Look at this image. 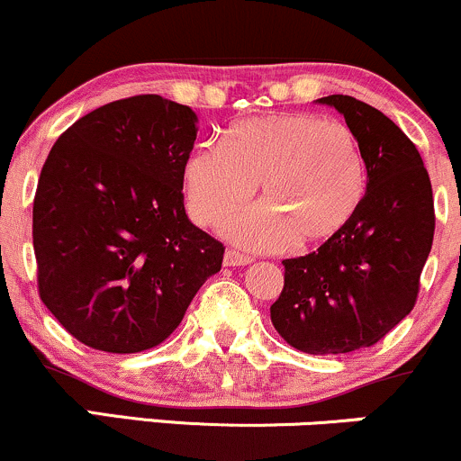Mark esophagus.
<instances>
[{
    "label": "esophagus",
    "mask_w": 461,
    "mask_h": 461,
    "mask_svg": "<svg viewBox=\"0 0 461 461\" xmlns=\"http://www.w3.org/2000/svg\"><path fill=\"white\" fill-rule=\"evenodd\" d=\"M248 263H252V258L248 257V255H244V252H240V250H226V255H224V266L235 267V266H248Z\"/></svg>",
    "instance_id": "obj_1"
}]
</instances>
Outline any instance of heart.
<instances>
[{
	"label": "heart",
	"instance_id": "heart-1",
	"mask_svg": "<svg viewBox=\"0 0 461 461\" xmlns=\"http://www.w3.org/2000/svg\"><path fill=\"white\" fill-rule=\"evenodd\" d=\"M261 187L263 209L224 224L230 240L276 248L335 240L368 191V165L353 132L307 113L250 117L226 131L221 143H204L185 163L189 213L217 224L244 209Z\"/></svg>",
	"mask_w": 461,
	"mask_h": 461
}]
</instances>
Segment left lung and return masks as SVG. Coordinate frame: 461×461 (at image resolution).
Instances as JSON below:
<instances>
[{
	"label": "left lung",
	"mask_w": 461,
	"mask_h": 461,
	"mask_svg": "<svg viewBox=\"0 0 461 461\" xmlns=\"http://www.w3.org/2000/svg\"><path fill=\"white\" fill-rule=\"evenodd\" d=\"M342 113L364 149L368 191L359 213L315 252L285 258L274 329L296 350L344 355L384 339L416 304L436 230L433 191L407 134L366 102L320 97Z\"/></svg>",
	"instance_id": "1"
}]
</instances>
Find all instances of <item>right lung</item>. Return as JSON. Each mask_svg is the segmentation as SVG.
<instances>
[{
    "label": "right lung",
    "mask_w": 461,
    "mask_h": 461,
    "mask_svg": "<svg viewBox=\"0 0 461 461\" xmlns=\"http://www.w3.org/2000/svg\"><path fill=\"white\" fill-rule=\"evenodd\" d=\"M198 117L161 95L111 102L56 139L32 209L39 296L77 342L141 353L174 333L224 244L185 213Z\"/></svg>",
    "instance_id": "right-lung-1"
}]
</instances>
